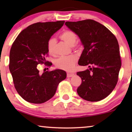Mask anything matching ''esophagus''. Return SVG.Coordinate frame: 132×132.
Wrapping results in <instances>:
<instances>
[{
	"mask_svg": "<svg viewBox=\"0 0 132 132\" xmlns=\"http://www.w3.org/2000/svg\"><path fill=\"white\" fill-rule=\"evenodd\" d=\"M73 75H74V74H73V73H67V77H72Z\"/></svg>",
	"mask_w": 132,
	"mask_h": 132,
	"instance_id": "1",
	"label": "esophagus"
}]
</instances>
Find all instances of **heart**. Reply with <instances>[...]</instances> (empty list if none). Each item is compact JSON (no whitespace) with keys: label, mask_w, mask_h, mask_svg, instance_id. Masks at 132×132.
<instances>
[{"label":"heart","mask_w":132,"mask_h":132,"mask_svg":"<svg viewBox=\"0 0 132 132\" xmlns=\"http://www.w3.org/2000/svg\"><path fill=\"white\" fill-rule=\"evenodd\" d=\"M60 38L68 44L69 45L74 46L76 43L77 37L74 32L67 30L60 35ZM56 41L55 38H51L48 42V51L50 54L55 53V47ZM77 61V57L75 55H71L68 56H62L56 60L55 64L56 68L64 70H70L74 68Z\"/></svg>","instance_id":"b5f03b06"}]
</instances>
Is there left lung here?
<instances>
[{
	"mask_svg": "<svg viewBox=\"0 0 132 132\" xmlns=\"http://www.w3.org/2000/svg\"><path fill=\"white\" fill-rule=\"evenodd\" d=\"M65 25L78 35L84 46L78 63L89 68L77 73L82 80L78 94L86 101H101L118 82L121 68L118 40L106 27L93 20L66 21Z\"/></svg>",
	"mask_w": 132,
	"mask_h": 132,
	"instance_id": "obj_1",
	"label": "left lung"
}]
</instances>
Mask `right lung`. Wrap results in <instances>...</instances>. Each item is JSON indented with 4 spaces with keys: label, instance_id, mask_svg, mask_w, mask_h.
Wrapping results in <instances>:
<instances>
[{
    "label": "right lung",
    "instance_id": "obj_1",
    "mask_svg": "<svg viewBox=\"0 0 132 132\" xmlns=\"http://www.w3.org/2000/svg\"><path fill=\"white\" fill-rule=\"evenodd\" d=\"M64 21L37 23L27 27L18 35L11 48L9 70L15 90L26 101L42 104L55 95L59 83L66 78L65 71L56 69L41 73L38 64L46 61L48 42L61 28Z\"/></svg>",
    "mask_w": 132,
    "mask_h": 132
}]
</instances>
